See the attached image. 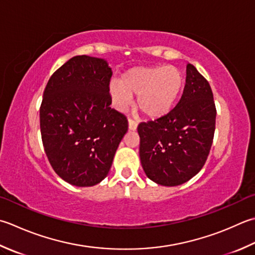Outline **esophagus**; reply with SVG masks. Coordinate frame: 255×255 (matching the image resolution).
Listing matches in <instances>:
<instances>
[{"label": "esophagus", "instance_id": "1", "mask_svg": "<svg viewBox=\"0 0 255 255\" xmlns=\"http://www.w3.org/2000/svg\"><path fill=\"white\" fill-rule=\"evenodd\" d=\"M137 126H138V123L136 121H133V119H131V118L128 119V128H129V130H136Z\"/></svg>", "mask_w": 255, "mask_h": 255}]
</instances>
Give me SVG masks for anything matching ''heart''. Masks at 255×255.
<instances>
[{
    "instance_id": "b5f03b06",
    "label": "heart",
    "mask_w": 255,
    "mask_h": 255,
    "mask_svg": "<svg viewBox=\"0 0 255 255\" xmlns=\"http://www.w3.org/2000/svg\"><path fill=\"white\" fill-rule=\"evenodd\" d=\"M180 69L167 65L139 66L125 72L121 82L109 84V94L119 111L137 96V107L149 118H160L171 112L183 89Z\"/></svg>"
}]
</instances>
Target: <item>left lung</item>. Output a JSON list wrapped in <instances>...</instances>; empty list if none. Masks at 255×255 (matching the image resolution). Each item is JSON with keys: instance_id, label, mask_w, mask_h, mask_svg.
I'll return each instance as SVG.
<instances>
[{"instance_id": "left-lung-1", "label": "left lung", "mask_w": 255, "mask_h": 255, "mask_svg": "<svg viewBox=\"0 0 255 255\" xmlns=\"http://www.w3.org/2000/svg\"><path fill=\"white\" fill-rule=\"evenodd\" d=\"M216 116L210 85L188 64L186 86L177 106L166 116L138 125L139 156L147 177L174 187L196 176L210 152Z\"/></svg>"}]
</instances>
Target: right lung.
Masks as SVG:
<instances>
[{"instance_id": "add662e5", "label": "right lung", "mask_w": 255, "mask_h": 255, "mask_svg": "<svg viewBox=\"0 0 255 255\" xmlns=\"http://www.w3.org/2000/svg\"><path fill=\"white\" fill-rule=\"evenodd\" d=\"M112 68L103 58L74 56L55 72L39 108L44 150L54 171L76 187L107 177L125 133V115L109 107Z\"/></svg>"}]
</instances>
